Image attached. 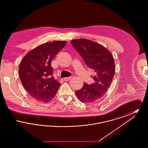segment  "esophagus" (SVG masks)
I'll use <instances>...</instances> for the list:
<instances>
[{
  "label": "esophagus",
  "instance_id": "esophagus-1",
  "mask_svg": "<svg viewBox=\"0 0 148 148\" xmlns=\"http://www.w3.org/2000/svg\"><path fill=\"white\" fill-rule=\"evenodd\" d=\"M72 77H64V80L65 82H66V81H68L69 80H70Z\"/></svg>",
  "mask_w": 148,
  "mask_h": 148
}]
</instances>
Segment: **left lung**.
Masks as SVG:
<instances>
[{
  "mask_svg": "<svg viewBox=\"0 0 148 148\" xmlns=\"http://www.w3.org/2000/svg\"><path fill=\"white\" fill-rule=\"evenodd\" d=\"M71 42L94 72L92 77L94 83H84L82 89L75 92L81 102L90 103L101 98L110 86L115 71L114 59L109 50L92 40L77 39Z\"/></svg>",
  "mask_w": 148,
  "mask_h": 148,
  "instance_id": "1",
  "label": "left lung"
}]
</instances>
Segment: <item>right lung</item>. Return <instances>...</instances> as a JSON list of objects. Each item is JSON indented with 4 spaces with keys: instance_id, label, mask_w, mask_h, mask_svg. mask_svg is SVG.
Listing matches in <instances>:
<instances>
[{
    "instance_id": "add662e5",
    "label": "right lung",
    "mask_w": 148,
    "mask_h": 148,
    "mask_svg": "<svg viewBox=\"0 0 148 148\" xmlns=\"http://www.w3.org/2000/svg\"><path fill=\"white\" fill-rule=\"evenodd\" d=\"M66 43L59 40L45 42L29 51L21 60L19 67L21 83L36 100L47 103L56 96L60 83L52 76L51 62Z\"/></svg>"
}]
</instances>
